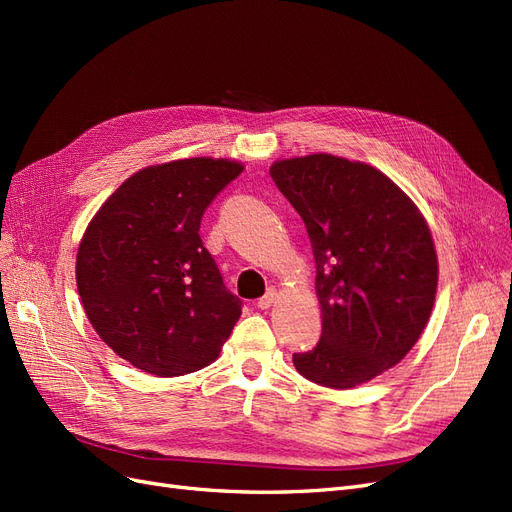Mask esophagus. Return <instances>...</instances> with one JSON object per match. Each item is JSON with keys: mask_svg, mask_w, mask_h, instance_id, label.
Returning a JSON list of instances; mask_svg holds the SVG:
<instances>
[{"mask_svg": "<svg viewBox=\"0 0 512 512\" xmlns=\"http://www.w3.org/2000/svg\"><path fill=\"white\" fill-rule=\"evenodd\" d=\"M275 299H277V290H275V288H269L265 297L258 299V307H260V309H269V307L275 303Z\"/></svg>", "mask_w": 512, "mask_h": 512, "instance_id": "1", "label": "esophagus"}]
</instances>
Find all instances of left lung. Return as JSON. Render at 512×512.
<instances>
[{
	"label": "left lung",
	"mask_w": 512,
	"mask_h": 512,
	"mask_svg": "<svg viewBox=\"0 0 512 512\" xmlns=\"http://www.w3.org/2000/svg\"><path fill=\"white\" fill-rule=\"evenodd\" d=\"M269 173L316 260L322 335L292 363L316 384L354 389L397 365L427 327L438 290L431 230L412 198L365 162L312 153Z\"/></svg>",
	"instance_id": "left-lung-1"
}]
</instances>
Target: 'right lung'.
Returning a JSON list of instances; mask_svg holds the SVG:
<instances>
[{
	"label": "right lung",
	"mask_w": 512,
	"mask_h": 512,
	"mask_svg": "<svg viewBox=\"0 0 512 512\" xmlns=\"http://www.w3.org/2000/svg\"><path fill=\"white\" fill-rule=\"evenodd\" d=\"M241 173L228 158L153 164L91 218L76 252V288L102 342L136 369L173 378L220 356L241 301L198 230L211 200Z\"/></svg>",
	"instance_id": "obj_1"
}]
</instances>
